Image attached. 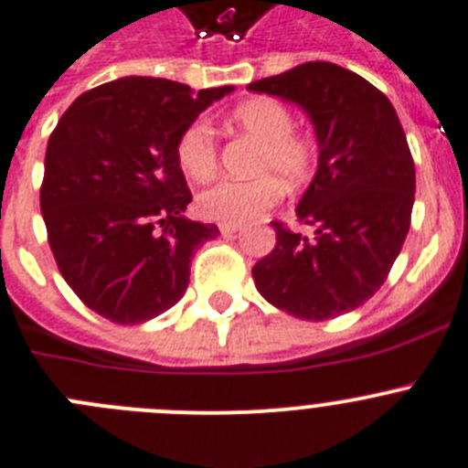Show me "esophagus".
Wrapping results in <instances>:
<instances>
[{
  "instance_id": "obj_1",
  "label": "esophagus",
  "mask_w": 468,
  "mask_h": 468,
  "mask_svg": "<svg viewBox=\"0 0 468 468\" xmlns=\"http://www.w3.org/2000/svg\"><path fill=\"white\" fill-rule=\"evenodd\" d=\"M221 235H235L239 230V224H218Z\"/></svg>"
}]
</instances>
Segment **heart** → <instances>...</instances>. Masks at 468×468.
<instances>
[{"label": "heart", "instance_id": "b5f03b06", "mask_svg": "<svg viewBox=\"0 0 468 468\" xmlns=\"http://www.w3.org/2000/svg\"><path fill=\"white\" fill-rule=\"evenodd\" d=\"M230 128L256 140L251 179H221L197 196V212L221 224H247L280 203L282 182L298 188L314 176L317 142L293 130V112L275 98H254L230 112ZM184 175L205 182L217 172L218 142L207 121L197 119L182 130L175 146Z\"/></svg>", "mask_w": 468, "mask_h": 468}]
</instances>
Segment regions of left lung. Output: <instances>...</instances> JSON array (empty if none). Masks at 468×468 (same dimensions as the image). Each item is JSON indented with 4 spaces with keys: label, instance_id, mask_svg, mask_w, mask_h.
Listing matches in <instances>:
<instances>
[{
    "label": "left lung",
    "instance_id": "8db88e82",
    "mask_svg": "<svg viewBox=\"0 0 468 468\" xmlns=\"http://www.w3.org/2000/svg\"><path fill=\"white\" fill-rule=\"evenodd\" d=\"M301 104L317 133L319 167L296 207L303 235L272 221L275 250L251 268L261 296L324 322L364 305L385 284L410 229L415 163L385 92L334 62H305L250 83Z\"/></svg>",
    "mask_w": 468,
    "mask_h": 468
}]
</instances>
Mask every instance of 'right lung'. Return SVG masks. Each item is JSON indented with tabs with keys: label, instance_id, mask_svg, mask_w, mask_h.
Wrapping results in <instances>:
<instances>
[{
	"label": "right lung",
	"instance_id": "right-lung-1",
	"mask_svg": "<svg viewBox=\"0 0 468 468\" xmlns=\"http://www.w3.org/2000/svg\"><path fill=\"white\" fill-rule=\"evenodd\" d=\"M233 90L125 77L81 92L46 146L41 214L71 292L113 324H142L184 296L214 224L184 217L193 196L175 146Z\"/></svg>",
	"mask_w": 468,
	"mask_h": 468
}]
</instances>
